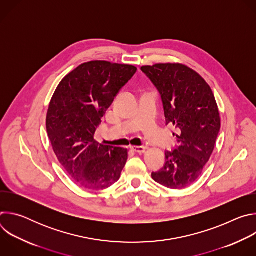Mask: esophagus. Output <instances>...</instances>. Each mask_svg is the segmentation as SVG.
<instances>
[{
    "instance_id": "obj_1",
    "label": "esophagus",
    "mask_w": 256,
    "mask_h": 256,
    "mask_svg": "<svg viewBox=\"0 0 256 256\" xmlns=\"http://www.w3.org/2000/svg\"><path fill=\"white\" fill-rule=\"evenodd\" d=\"M130 149L134 151V152H136V153H144L146 150H147V147H144V146H132Z\"/></svg>"
}]
</instances>
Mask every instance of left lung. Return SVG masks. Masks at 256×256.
Segmentation results:
<instances>
[{
	"mask_svg": "<svg viewBox=\"0 0 256 256\" xmlns=\"http://www.w3.org/2000/svg\"><path fill=\"white\" fill-rule=\"evenodd\" d=\"M161 95L166 124L180 130L179 146L165 152V164L152 172L159 184L182 190L200 176L220 132L221 120L212 89L196 72L180 64L140 68Z\"/></svg>",
	"mask_w": 256,
	"mask_h": 256,
	"instance_id": "8db88e82",
	"label": "left lung"
}]
</instances>
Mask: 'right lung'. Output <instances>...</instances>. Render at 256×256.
I'll return each instance as SVG.
<instances>
[{"label": "right lung", "mask_w": 256, "mask_h": 256, "mask_svg": "<svg viewBox=\"0 0 256 256\" xmlns=\"http://www.w3.org/2000/svg\"><path fill=\"white\" fill-rule=\"evenodd\" d=\"M136 72L130 64L85 62L60 81L52 98L46 130L54 152L72 180L84 188L105 190L120 177L128 150L100 144L94 134Z\"/></svg>", "instance_id": "add662e5"}]
</instances>
